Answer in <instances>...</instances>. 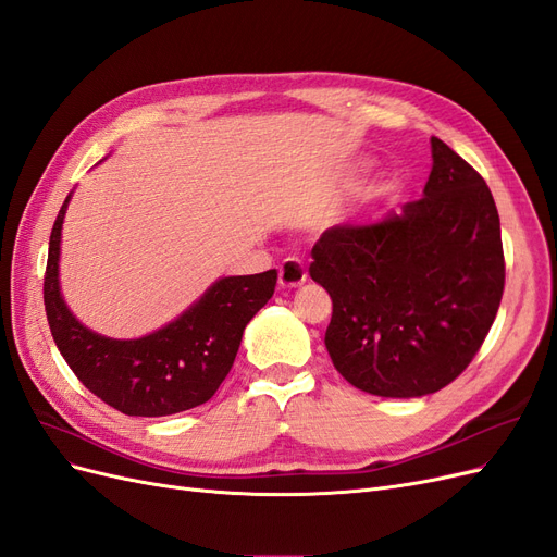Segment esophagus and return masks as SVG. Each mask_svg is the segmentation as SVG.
Listing matches in <instances>:
<instances>
[{
    "mask_svg": "<svg viewBox=\"0 0 557 557\" xmlns=\"http://www.w3.org/2000/svg\"><path fill=\"white\" fill-rule=\"evenodd\" d=\"M307 278H309L307 269L297 258L283 260V264L278 267V285H281V288H285V290L301 288V285L307 283Z\"/></svg>",
    "mask_w": 557,
    "mask_h": 557,
    "instance_id": "esophagus-1",
    "label": "esophagus"
}]
</instances>
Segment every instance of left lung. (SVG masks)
I'll use <instances>...</instances> for the list:
<instances>
[{"mask_svg": "<svg viewBox=\"0 0 557 557\" xmlns=\"http://www.w3.org/2000/svg\"><path fill=\"white\" fill-rule=\"evenodd\" d=\"M430 141L423 199L379 221L334 225L311 250V278L332 297V364L379 397H423L458 379L504 293L493 193L453 148Z\"/></svg>", "mask_w": 557, "mask_h": 557, "instance_id": "left-lung-1", "label": "left lung"}]
</instances>
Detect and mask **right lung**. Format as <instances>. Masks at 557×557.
Instances as JSON below:
<instances>
[{
    "instance_id": "1",
    "label": "right lung",
    "mask_w": 557,
    "mask_h": 557,
    "mask_svg": "<svg viewBox=\"0 0 557 557\" xmlns=\"http://www.w3.org/2000/svg\"><path fill=\"white\" fill-rule=\"evenodd\" d=\"M66 195L50 232L44 305L50 334L78 381L125 416H172L209 401L237 358L242 336L276 288V269L213 281L172 323L137 339H113L70 311L60 288Z\"/></svg>"
}]
</instances>
